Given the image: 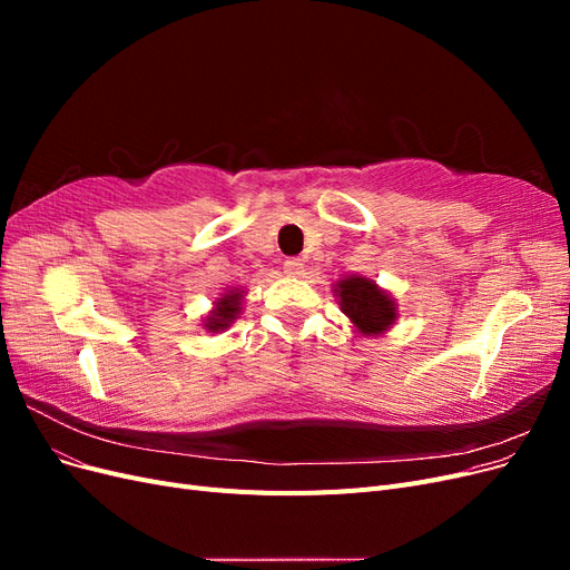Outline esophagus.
<instances>
[{
    "instance_id": "1",
    "label": "esophagus",
    "mask_w": 570,
    "mask_h": 570,
    "mask_svg": "<svg viewBox=\"0 0 570 570\" xmlns=\"http://www.w3.org/2000/svg\"><path fill=\"white\" fill-rule=\"evenodd\" d=\"M283 268L287 275H302L304 273V264L302 258H285L283 262Z\"/></svg>"
}]
</instances>
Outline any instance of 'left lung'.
<instances>
[{
  "instance_id": "8db88e82",
  "label": "left lung",
  "mask_w": 570,
  "mask_h": 570,
  "mask_svg": "<svg viewBox=\"0 0 570 570\" xmlns=\"http://www.w3.org/2000/svg\"><path fill=\"white\" fill-rule=\"evenodd\" d=\"M340 304L342 312L352 318L361 333L377 335L394 321L392 299L366 278H347L340 281Z\"/></svg>"
}]
</instances>
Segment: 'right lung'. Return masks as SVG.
<instances>
[{
  "instance_id": "add662e5",
  "label": "right lung",
  "mask_w": 570,
  "mask_h": 570,
  "mask_svg": "<svg viewBox=\"0 0 570 570\" xmlns=\"http://www.w3.org/2000/svg\"><path fill=\"white\" fill-rule=\"evenodd\" d=\"M237 312H239V292H233V295H226L218 302V308L209 316V321H206V327H209L212 333L223 331V327L230 325Z\"/></svg>"
}]
</instances>
